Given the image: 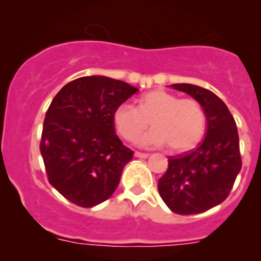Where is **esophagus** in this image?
I'll list each match as a JSON object with an SVG mask.
<instances>
[{
	"instance_id": "34e87169",
	"label": "esophagus",
	"mask_w": 261,
	"mask_h": 261,
	"mask_svg": "<svg viewBox=\"0 0 261 261\" xmlns=\"http://www.w3.org/2000/svg\"><path fill=\"white\" fill-rule=\"evenodd\" d=\"M135 155V158H139V159H147L149 156V153H144V152H135L134 153Z\"/></svg>"
}]
</instances>
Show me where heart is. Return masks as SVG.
<instances>
[{
	"label": "heart",
	"instance_id": "heart-1",
	"mask_svg": "<svg viewBox=\"0 0 261 261\" xmlns=\"http://www.w3.org/2000/svg\"><path fill=\"white\" fill-rule=\"evenodd\" d=\"M149 121L153 128L137 140L138 146L146 148L169 144L173 151L184 152L196 147L206 131L202 106L194 99H180L163 89L143 94L137 108L121 103L113 113L115 130L126 140L137 139Z\"/></svg>",
	"mask_w": 261,
	"mask_h": 261
}]
</instances>
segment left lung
Masks as SVG:
<instances>
[{"instance_id": "obj_1", "label": "left lung", "mask_w": 261, "mask_h": 261, "mask_svg": "<svg viewBox=\"0 0 261 261\" xmlns=\"http://www.w3.org/2000/svg\"><path fill=\"white\" fill-rule=\"evenodd\" d=\"M171 88L187 93L202 106L207 128L196 149L168 159V169L159 180L158 189L173 213L198 214L227 198L242 168L237 123L212 90L193 84H173Z\"/></svg>"}]
</instances>
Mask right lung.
Returning a JSON list of instances; mask_svg holds the SVG:
<instances>
[{
  "label": "right lung",
  "mask_w": 261,
  "mask_h": 261,
  "mask_svg": "<svg viewBox=\"0 0 261 261\" xmlns=\"http://www.w3.org/2000/svg\"><path fill=\"white\" fill-rule=\"evenodd\" d=\"M138 88L106 76L68 83L43 123L40 153L49 184L68 201L93 207L117 189L134 152L115 134L113 113Z\"/></svg>",
  "instance_id": "obj_1"
}]
</instances>
